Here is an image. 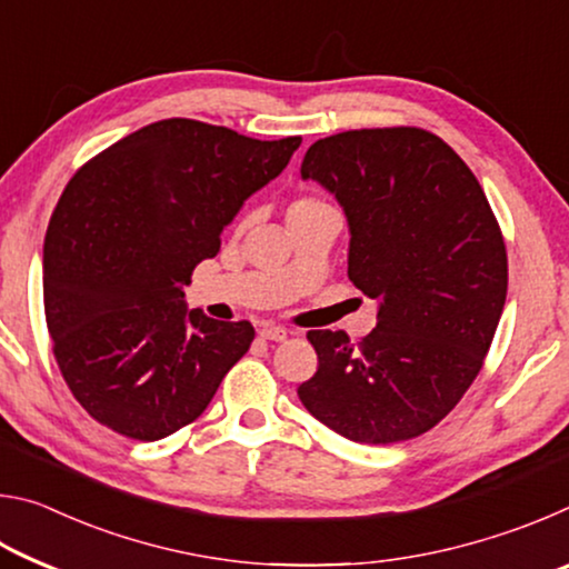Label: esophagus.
Masks as SVG:
<instances>
[{
	"label": "esophagus",
	"instance_id": "obj_1",
	"mask_svg": "<svg viewBox=\"0 0 569 569\" xmlns=\"http://www.w3.org/2000/svg\"><path fill=\"white\" fill-rule=\"evenodd\" d=\"M258 336L266 341H286L288 329H283V326H263V329L258 331Z\"/></svg>",
	"mask_w": 569,
	"mask_h": 569
}]
</instances>
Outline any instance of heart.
Returning a JSON list of instances; mask_svg holds the SVG:
<instances>
[{"instance_id": "heart-1", "label": "heart", "mask_w": 569, "mask_h": 569, "mask_svg": "<svg viewBox=\"0 0 569 569\" xmlns=\"http://www.w3.org/2000/svg\"><path fill=\"white\" fill-rule=\"evenodd\" d=\"M321 210H331V206L326 203L323 198L313 196V192H303V196H296L291 203H288L286 220L303 218V216H311V213H321Z\"/></svg>"}]
</instances>
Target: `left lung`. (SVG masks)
<instances>
[{
  "mask_svg": "<svg viewBox=\"0 0 569 569\" xmlns=\"http://www.w3.org/2000/svg\"><path fill=\"white\" fill-rule=\"evenodd\" d=\"M301 176L343 206L349 278L379 316L359 346L308 331L319 371L298 399L361 445L419 437L465 397L502 316L507 248L492 206L445 140L403 124L316 140Z\"/></svg>",
  "mask_w": 569,
  "mask_h": 569,
  "instance_id": "1",
  "label": "left lung"
}]
</instances>
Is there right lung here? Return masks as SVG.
I'll return each mask as SVG.
<instances>
[{
  "instance_id": "obj_1",
  "label": "right lung",
  "mask_w": 569,
  "mask_h": 569,
  "mask_svg": "<svg viewBox=\"0 0 569 569\" xmlns=\"http://www.w3.org/2000/svg\"><path fill=\"white\" fill-rule=\"evenodd\" d=\"M301 138L256 140L188 118L152 122L74 172L44 238V319L72 397L138 441L206 411L253 326L182 303L196 266Z\"/></svg>"
}]
</instances>
